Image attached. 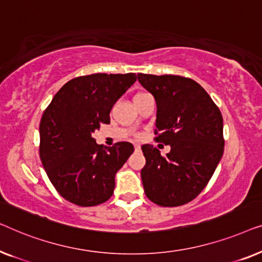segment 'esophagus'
<instances>
[{
	"label": "esophagus",
	"instance_id": "esophagus-1",
	"mask_svg": "<svg viewBox=\"0 0 262 262\" xmlns=\"http://www.w3.org/2000/svg\"><path fill=\"white\" fill-rule=\"evenodd\" d=\"M134 148H135L136 150H139V149H140V145H139V143H135V145H134Z\"/></svg>",
	"mask_w": 262,
	"mask_h": 262
}]
</instances>
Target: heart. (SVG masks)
<instances>
[{
    "mask_svg": "<svg viewBox=\"0 0 262 262\" xmlns=\"http://www.w3.org/2000/svg\"><path fill=\"white\" fill-rule=\"evenodd\" d=\"M139 95H143V94H139Z\"/></svg>",
    "mask_w": 262,
    "mask_h": 262,
    "instance_id": "heart-1",
    "label": "heart"
}]
</instances>
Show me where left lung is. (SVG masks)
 I'll return each instance as SVG.
<instances>
[{
	"mask_svg": "<svg viewBox=\"0 0 262 262\" xmlns=\"http://www.w3.org/2000/svg\"><path fill=\"white\" fill-rule=\"evenodd\" d=\"M138 79L156 98V140L171 146L165 157L157 147L141 146L145 193L160 206L184 205L205 189L223 156L222 114L193 79L146 73Z\"/></svg>",
	"mask_w": 262,
	"mask_h": 262,
	"instance_id": "1",
	"label": "left lung"
}]
</instances>
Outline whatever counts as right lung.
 Listing matches in <instances>:
<instances>
[{
  "mask_svg": "<svg viewBox=\"0 0 262 262\" xmlns=\"http://www.w3.org/2000/svg\"><path fill=\"white\" fill-rule=\"evenodd\" d=\"M136 80L135 73L76 77L54 95L40 121L39 154L51 183L66 201L95 206L113 196L115 174L134 147L97 145L93 138L110 123V110Z\"/></svg>",
  "mask_w": 262,
  "mask_h": 262,
  "instance_id": "right-lung-1",
  "label": "right lung"
}]
</instances>
